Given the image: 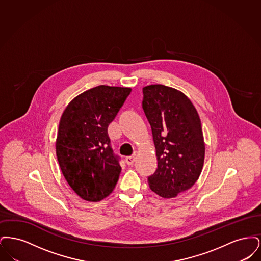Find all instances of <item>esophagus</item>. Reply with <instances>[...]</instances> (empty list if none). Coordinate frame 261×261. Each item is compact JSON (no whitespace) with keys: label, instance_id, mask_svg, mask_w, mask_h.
<instances>
[{"label":"esophagus","instance_id":"1","mask_svg":"<svg viewBox=\"0 0 261 261\" xmlns=\"http://www.w3.org/2000/svg\"><path fill=\"white\" fill-rule=\"evenodd\" d=\"M136 155H132V156H128V158H126V163L128 164V165H132L134 162H136Z\"/></svg>","mask_w":261,"mask_h":261}]
</instances>
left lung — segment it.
I'll return each instance as SVG.
<instances>
[{"mask_svg":"<svg viewBox=\"0 0 261 261\" xmlns=\"http://www.w3.org/2000/svg\"><path fill=\"white\" fill-rule=\"evenodd\" d=\"M142 107L149 120L158 168L149 188L164 199L176 197L199 179L205 146L199 113L185 94L161 84L143 88Z\"/></svg>","mask_w":261,"mask_h":261,"instance_id":"1","label":"left lung"}]
</instances>
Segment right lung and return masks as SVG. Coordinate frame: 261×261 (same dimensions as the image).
I'll use <instances>...</instances> for the list:
<instances>
[{"mask_svg": "<svg viewBox=\"0 0 261 261\" xmlns=\"http://www.w3.org/2000/svg\"><path fill=\"white\" fill-rule=\"evenodd\" d=\"M130 93V88H92L72 99L62 113L57 158L65 180L81 199L99 201L118 181L119 156L113 153L108 127Z\"/></svg>", "mask_w": 261, "mask_h": 261, "instance_id": "right-lung-1", "label": "right lung"}]
</instances>
